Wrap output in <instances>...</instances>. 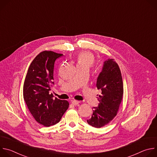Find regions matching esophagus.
I'll return each mask as SVG.
<instances>
[{
  "label": "esophagus",
  "mask_w": 157,
  "mask_h": 157,
  "mask_svg": "<svg viewBox=\"0 0 157 157\" xmlns=\"http://www.w3.org/2000/svg\"><path fill=\"white\" fill-rule=\"evenodd\" d=\"M79 103H80V102L78 101H76V100H73V101H71V104H73V105H76L79 104Z\"/></svg>",
  "instance_id": "esophagus-1"
}]
</instances>
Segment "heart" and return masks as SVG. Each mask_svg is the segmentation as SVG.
Masks as SVG:
<instances>
[{
  "mask_svg": "<svg viewBox=\"0 0 157 157\" xmlns=\"http://www.w3.org/2000/svg\"><path fill=\"white\" fill-rule=\"evenodd\" d=\"M95 61L94 56L89 52H82L78 54L76 57V63L78 67H86L89 68Z\"/></svg>",
  "mask_w": 157,
  "mask_h": 157,
  "instance_id": "heart-1",
  "label": "heart"
}]
</instances>
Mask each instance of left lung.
I'll return each mask as SVG.
<instances>
[{
    "mask_svg": "<svg viewBox=\"0 0 157 157\" xmlns=\"http://www.w3.org/2000/svg\"><path fill=\"white\" fill-rule=\"evenodd\" d=\"M96 86L101 89L98 107H93L91 117L87 122L96 128L102 127L116 117L122 102L124 87L119 66L114 59H108L103 64L97 79Z\"/></svg>",
    "mask_w": 157,
    "mask_h": 157,
    "instance_id": "1",
    "label": "left lung"
}]
</instances>
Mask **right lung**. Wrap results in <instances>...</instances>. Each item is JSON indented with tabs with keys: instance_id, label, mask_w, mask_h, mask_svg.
I'll use <instances>...</instances> for the list:
<instances>
[{
	"instance_id": "add662e5",
	"label": "right lung",
	"mask_w": 157,
	"mask_h": 157,
	"mask_svg": "<svg viewBox=\"0 0 157 157\" xmlns=\"http://www.w3.org/2000/svg\"><path fill=\"white\" fill-rule=\"evenodd\" d=\"M63 56L52 51L40 53L30 64L24 84V101L39 124L50 127L58 123L69 107L66 100L53 99L50 94L53 82L56 59Z\"/></svg>"
}]
</instances>
